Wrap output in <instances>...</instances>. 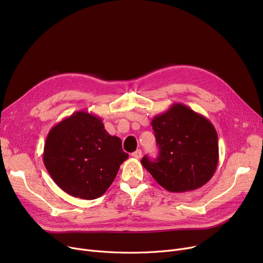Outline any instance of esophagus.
Wrapping results in <instances>:
<instances>
[{"instance_id":"1","label":"esophagus","mask_w":263,"mask_h":263,"mask_svg":"<svg viewBox=\"0 0 263 263\" xmlns=\"http://www.w3.org/2000/svg\"><path fill=\"white\" fill-rule=\"evenodd\" d=\"M131 156L134 159H141V157H142V150L141 149H137L136 151H134V153Z\"/></svg>"}]
</instances>
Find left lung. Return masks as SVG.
Returning a JSON list of instances; mask_svg holds the SVG:
<instances>
[{"mask_svg":"<svg viewBox=\"0 0 263 263\" xmlns=\"http://www.w3.org/2000/svg\"><path fill=\"white\" fill-rule=\"evenodd\" d=\"M160 149L156 161L144 157L143 166L165 190L194 191L213 177L218 163L217 133L213 124L182 103H174L151 120Z\"/></svg>","mask_w":263,"mask_h":263,"instance_id":"obj_1","label":"left lung"}]
</instances>
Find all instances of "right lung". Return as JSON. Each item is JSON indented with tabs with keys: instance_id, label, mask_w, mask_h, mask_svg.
Returning <instances> with one entry per match:
<instances>
[{
	"instance_id": "add662e5",
	"label": "right lung",
	"mask_w": 263,
	"mask_h": 263,
	"mask_svg": "<svg viewBox=\"0 0 263 263\" xmlns=\"http://www.w3.org/2000/svg\"><path fill=\"white\" fill-rule=\"evenodd\" d=\"M129 158L121 140L109 135L101 117L78 110L50 130L44 163L53 181L82 199L102 196Z\"/></svg>"
}]
</instances>
